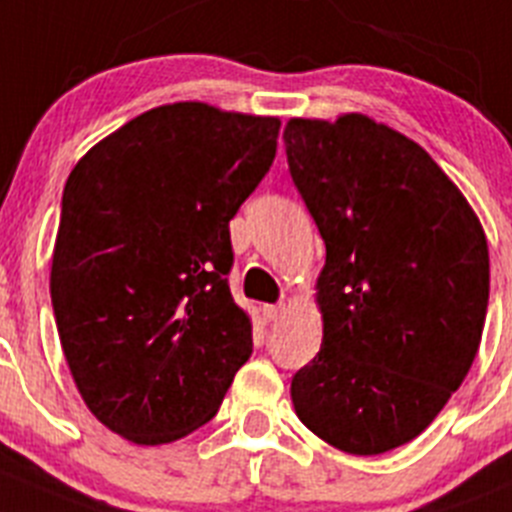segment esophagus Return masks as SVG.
Returning <instances> with one entry per match:
<instances>
[{"instance_id": "esophagus-1", "label": "esophagus", "mask_w": 512, "mask_h": 512, "mask_svg": "<svg viewBox=\"0 0 512 512\" xmlns=\"http://www.w3.org/2000/svg\"><path fill=\"white\" fill-rule=\"evenodd\" d=\"M284 309H287V307H284V304H266V307H264V317L269 322H276L281 317V314H284Z\"/></svg>"}]
</instances>
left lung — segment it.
Returning <instances> with one entry per match:
<instances>
[{
    "label": "left lung",
    "instance_id": "left-lung-1",
    "mask_svg": "<svg viewBox=\"0 0 512 512\" xmlns=\"http://www.w3.org/2000/svg\"><path fill=\"white\" fill-rule=\"evenodd\" d=\"M284 147L327 248L322 348L292 378L294 411L340 452H391L470 373L490 299L485 231L429 152L370 116L289 119Z\"/></svg>",
    "mask_w": 512,
    "mask_h": 512
}]
</instances>
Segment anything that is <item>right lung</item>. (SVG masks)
Masks as SVG:
<instances>
[{
  "label": "right lung",
  "instance_id": "1",
  "mask_svg": "<svg viewBox=\"0 0 512 512\" xmlns=\"http://www.w3.org/2000/svg\"><path fill=\"white\" fill-rule=\"evenodd\" d=\"M281 121L164 103L88 149L63 190L50 266L60 345L88 411L157 447L208 424L251 358L231 297V223Z\"/></svg>",
  "mask_w": 512,
  "mask_h": 512
}]
</instances>
